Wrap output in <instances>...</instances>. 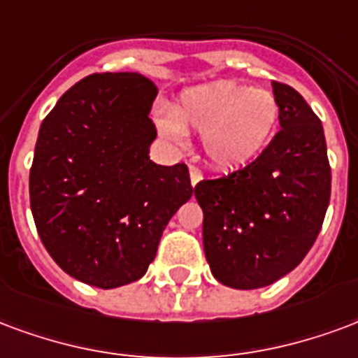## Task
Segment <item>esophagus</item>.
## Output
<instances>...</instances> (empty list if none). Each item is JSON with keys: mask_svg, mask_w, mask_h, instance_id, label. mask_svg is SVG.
<instances>
[{"mask_svg": "<svg viewBox=\"0 0 358 358\" xmlns=\"http://www.w3.org/2000/svg\"><path fill=\"white\" fill-rule=\"evenodd\" d=\"M189 173H190V185H192V187H196L198 182L202 181V171L196 168H190Z\"/></svg>", "mask_w": 358, "mask_h": 358, "instance_id": "34e87169", "label": "esophagus"}]
</instances>
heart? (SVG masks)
I'll return each mask as SVG.
<instances>
[{"mask_svg": "<svg viewBox=\"0 0 358 358\" xmlns=\"http://www.w3.org/2000/svg\"><path fill=\"white\" fill-rule=\"evenodd\" d=\"M280 124V104L267 90L219 82L185 91L169 116L156 125L166 139L185 141L202 133V150L213 168L233 171L262 156Z\"/></svg>", "mask_w": 358, "mask_h": 358, "instance_id": "heart-1", "label": "heart"}]
</instances>
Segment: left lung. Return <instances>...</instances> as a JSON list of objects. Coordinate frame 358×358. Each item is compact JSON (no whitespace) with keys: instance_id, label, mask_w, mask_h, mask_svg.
Segmentation results:
<instances>
[{"instance_id":"8db88e82","label":"left lung","mask_w":358,"mask_h":358,"mask_svg":"<svg viewBox=\"0 0 358 358\" xmlns=\"http://www.w3.org/2000/svg\"><path fill=\"white\" fill-rule=\"evenodd\" d=\"M280 131L246 168L194 187L204 211V254L229 288L276 282L303 262L330 202L324 129L294 87L273 83Z\"/></svg>"}]
</instances>
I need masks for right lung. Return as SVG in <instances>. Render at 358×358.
<instances>
[{"label":"right lung","mask_w":358,"mask_h":358,"mask_svg":"<svg viewBox=\"0 0 358 358\" xmlns=\"http://www.w3.org/2000/svg\"><path fill=\"white\" fill-rule=\"evenodd\" d=\"M156 95L139 72L91 74L41 122L30 208L49 255L80 282L108 289L139 280L169 219L192 196L185 164L158 166L148 156Z\"/></svg>","instance_id":"1"}]
</instances>
